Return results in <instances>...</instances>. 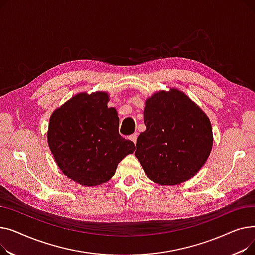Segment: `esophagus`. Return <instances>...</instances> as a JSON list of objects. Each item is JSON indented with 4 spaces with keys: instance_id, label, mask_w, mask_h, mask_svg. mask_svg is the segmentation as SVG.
<instances>
[{
    "instance_id": "obj_1",
    "label": "esophagus",
    "mask_w": 255,
    "mask_h": 255,
    "mask_svg": "<svg viewBox=\"0 0 255 255\" xmlns=\"http://www.w3.org/2000/svg\"><path fill=\"white\" fill-rule=\"evenodd\" d=\"M130 140H132L134 143H136V140H137V135L136 134H132L130 137Z\"/></svg>"
}]
</instances>
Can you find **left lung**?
Here are the masks:
<instances>
[{"mask_svg":"<svg viewBox=\"0 0 255 255\" xmlns=\"http://www.w3.org/2000/svg\"><path fill=\"white\" fill-rule=\"evenodd\" d=\"M143 122L135 157L151 181L178 185L205 165L213 148L212 125L185 93L176 88L154 93L145 100Z\"/></svg>","mask_w":255,"mask_h":255,"instance_id":"obj_1","label":"left lung"}]
</instances>
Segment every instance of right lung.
Here are the masks:
<instances>
[{"mask_svg": "<svg viewBox=\"0 0 255 255\" xmlns=\"http://www.w3.org/2000/svg\"><path fill=\"white\" fill-rule=\"evenodd\" d=\"M109 101L107 92H80L49 118L47 142L53 159L67 178L82 186L109 182L118 164L135 150L119 134L120 119Z\"/></svg>", "mask_w": 255, "mask_h": 255, "instance_id": "obj_1", "label": "right lung"}]
</instances>
